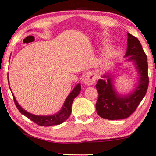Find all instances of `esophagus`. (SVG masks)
<instances>
[{
	"label": "esophagus",
	"mask_w": 156,
	"mask_h": 156,
	"mask_svg": "<svg viewBox=\"0 0 156 156\" xmlns=\"http://www.w3.org/2000/svg\"><path fill=\"white\" fill-rule=\"evenodd\" d=\"M82 82L87 85H92L95 82V76L92 72H87L82 76Z\"/></svg>",
	"instance_id": "esophagus-1"
}]
</instances>
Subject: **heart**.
Masks as SVG:
<instances>
[{"instance_id":"b5f03b06","label":"heart","mask_w":156,"mask_h":156,"mask_svg":"<svg viewBox=\"0 0 156 156\" xmlns=\"http://www.w3.org/2000/svg\"><path fill=\"white\" fill-rule=\"evenodd\" d=\"M112 51L111 50H107L105 53V58H110L112 56Z\"/></svg>"}]
</instances>
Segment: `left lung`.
<instances>
[{
	"instance_id": "8db88e82",
	"label": "left lung",
	"mask_w": 156,
	"mask_h": 156,
	"mask_svg": "<svg viewBox=\"0 0 156 156\" xmlns=\"http://www.w3.org/2000/svg\"><path fill=\"white\" fill-rule=\"evenodd\" d=\"M127 48L125 57L132 61L139 73L137 87L132 93L120 95L117 93L111 75L106 74L99 79L96 84L98 99L96 103V111L101 118L108 120H118L127 118L137 109L147 93L149 84L147 74V58L139 40L127 33Z\"/></svg>"
}]
</instances>
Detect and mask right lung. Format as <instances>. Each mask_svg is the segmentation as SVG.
I'll use <instances>...</instances> for the list:
<instances>
[{
	"instance_id": "right-lung-1",
	"label": "right lung",
	"mask_w": 156,
	"mask_h": 156,
	"mask_svg": "<svg viewBox=\"0 0 156 156\" xmlns=\"http://www.w3.org/2000/svg\"><path fill=\"white\" fill-rule=\"evenodd\" d=\"M11 89V88H10ZM80 91H81V85L80 84H78L75 87L70 94L67 96L66 101H65L63 105L61 108V110L58 112L57 113H55L53 115H51V116H37V115H34L32 113L27 112L23 109L20 105L19 104L18 102L16 101V98H15L14 95H13V101H14L15 105L18 110L20 111L22 114L24 115L30 120L39 125V126H53V125H58L60 124L61 123L66 120L69 118V116L71 115L72 113V105L75 98L80 94Z\"/></svg>"
}]
</instances>
